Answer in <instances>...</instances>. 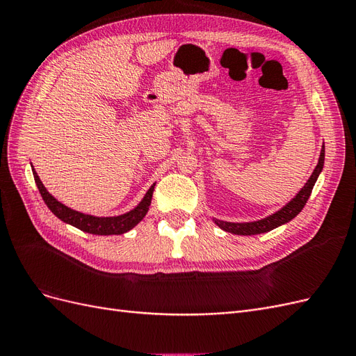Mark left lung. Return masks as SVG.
Masks as SVG:
<instances>
[{
  "label": "left lung",
  "instance_id": "8db88e82",
  "mask_svg": "<svg viewBox=\"0 0 356 356\" xmlns=\"http://www.w3.org/2000/svg\"><path fill=\"white\" fill-rule=\"evenodd\" d=\"M324 160H325V145L322 144L318 165L315 166L314 172H312L310 178L306 181V184L301 187V190L297 193V195L288 203H285L281 209L273 212L272 215H267L266 218L250 221V222H230V221H222L218 218H212V221L217 224L221 230L233 233V234H241V236L267 233L279 227V225L289 222L291 220L297 217V215L301 212V209L305 208L307 199L310 197V193L314 190L315 182L322 172V168H324Z\"/></svg>",
  "mask_w": 356,
  "mask_h": 356
}]
</instances>
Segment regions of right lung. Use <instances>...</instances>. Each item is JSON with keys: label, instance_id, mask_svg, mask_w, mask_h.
<instances>
[{"label": "right lung", "instance_id": "1", "mask_svg": "<svg viewBox=\"0 0 356 356\" xmlns=\"http://www.w3.org/2000/svg\"><path fill=\"white\" fill-rule=\"evenodd\" d=\"M31 168H32V175H34V179H35V184L40 190V195H41L42 200H44V203L47 204V208L63 222L74 225V227H77L86 233L99 234V236L123 234L129 230H132L138 222H141V220L148 212L149 204H152V197H153V191H154L156 184L149 187L148 191L145 193V196L143 197V200L139 202L132 211H129L126 213L117 215V217H95V215L83 213V212H79V211L65 207V204L60 203L58 199L53 197L47 191V188L44 187V184L41 182L34 166H31Z\"/></svg>", "mask_w": 356, "mask_h": 356}]
</instances>
